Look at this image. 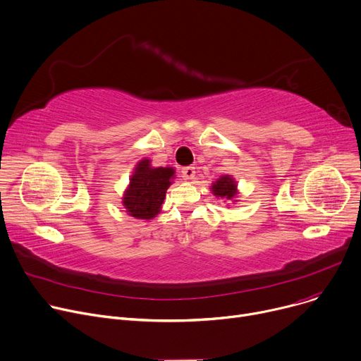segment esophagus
<instances>
[{
	"mask_svg": "<svg viewBox=\"0 0 361 361\" xmlns=\"http://www.w3.org/2000/svg\"><path fill=\"white\" fill-rule=\"evenodd\" d=\"M181 173H183V177L185 180H191V178H195V176H196V168L195 166H184Z\"/></svg>",
	"mask_w": 361,
	"mask_h": 361,
	"instance_id": "34e87169",
	"label": "esophagus"
}]
</instances>
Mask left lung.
I'll list each match as a JSON object with an SVG mask.
<instances>
[{
    "label": "left lung",
    "mask_w": 361,
    "mask_h": 361,
    "mask_svg": "<svg viewBox=\"0 0 361 361\" xmlns=\"http://www.w3.org/2000/svg\"><path fill=\"white\" fill-rule=\"evenodd\" d=\"M212 191L214 193V196L231 200L236 195V183L233 181L232 177L222 176L218 181L213 183Z\"/></svg>",
    "instance_id": "1"
}]
</instances>
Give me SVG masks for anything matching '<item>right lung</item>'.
Wrapping results in <instances>:
<instances>
[{"label":"right lung","instance_id":"add662e5","mask_svg":"<svg viewBox=\"0 0 361 361\" xmlns=\"http://www.w3.org/2000/svg\"><path fill=\"white\" fill-rule=\"evenodd\" d=\"M174 170L151 168L149 159H142L135 168L130 185L123 197V206L136 219H152L159 213L166 188L171 185Z\"/></svg>","mask_w":361,"mask_h":361}]
</instances>
